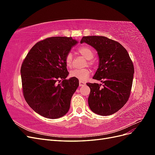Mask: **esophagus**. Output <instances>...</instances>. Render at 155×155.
I'll return each mask as SVG.
<instances>
[{"instance_id":"esophagus-1","label":"esophagus","mask_w":155,"mask_h":155,"mask_svg":"<svg viewBox=\"0 0 155 155\" xmlns=\"http://www.w3.org/2000/svg\"><path fill=\"white\" fill-rule=\"evenodd\" d=\"M85 85H86V83L85 82L79 81V87H83V86H85Z\"/></svg>"}]
</instances>
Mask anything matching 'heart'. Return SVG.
I'll return each mask as SVG.
<instances>
[{
    "label": "heart",
    "mask_w": 155,
    "mask_h": 155,
    "mask_svg": "<svg viewBox=\"0 0 155 155\" xmlns=\"http://www.w3.org/2000/svg\"><path fill=\"white\" fill-rule=\"evenodd\" d=\"M78 52L82 55L83 57H85L87 59H88V63L91 66L94 64L93 61L92 59L94 57V51L91 47V46L87 45H84L79 47L78 50ZM72 61L73 56L72 53L68 52L64 58V61L66 65L71 68L72 67ZM91 70L89 68H82V69H74L70 72V76L78 79L80 81H85L86 79L89 77L91 74Z\"/></svg>",
    "instance_id": "obj_1"
}]
</instances>
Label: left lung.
<instances>
[{
	"label": "left lung",
	"instance_id": "1",
	"mask_svg": "<svg viewBox=\"0 0 155 155\" xmlns=\"http://www.w3.org/2000/svg\"><path fill=\"white\" fill-rule=\"evenodd\" d=\"M81 43L94 48L100 58L93 79L101 84L87 83L91 92L90 109L96 114L109 116L118 111L128 101L133 85L134 65L127 50L118 42L104 36H84Z\"/></svg>",
	"mask_w": 155,
	"mask_h": 155
}]
</instances>
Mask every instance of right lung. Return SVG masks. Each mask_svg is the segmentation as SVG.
<instances>
[{"label": "right lung", "mask_w": 155, "mask_h": 155, "mask_svg": "<svg viewBox=\"0 0 155 155\" xmlns=\"http://www.w3.org/2000/svg\"><path fill=\"white\" fill-rule=\"evenodd\" d=\"M77 43L72 37L46 38L33 46L22 63L23 96L31 109L45 118H59L69 110L79 80L66 79L64 58Z\"/></svg>", "instance_id": "obj_1"}]
</instances>
